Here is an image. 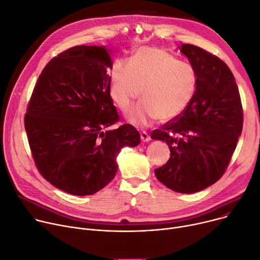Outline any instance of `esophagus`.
Returning a JSON list of instances; mask_svg holds the SVG:
<instances>
[{
	"instance_id": "obj_1",
	"label": "esophagus",
	"mask_w": 260,
	"mask_h": 260,
	"mask_svg": "<svg viewBox=\"0 0 260 260\" xmlns=\"http://www.w3.org/2000/svg\"><path fill=\"white\" fill-rule=\"evenodd\" d=\"M141 140L143 141V142H150V140H151V137H150V135L147 133V132H141Z\"/></svg>"
}]
</instances>
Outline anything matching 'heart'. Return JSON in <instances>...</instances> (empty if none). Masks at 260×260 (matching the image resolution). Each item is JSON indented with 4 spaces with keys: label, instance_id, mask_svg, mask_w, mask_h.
Masks as SVG:
<instances>
[{
    "label": "heart",
    "instance_id": "obj_1",
    "mask_svg": "<svg viewBox=\"0 0 260 260\" xmlns=\"http://www.w3.org/2000/svg\"><path fill=\"white\" fill-rule=\"evenodd\" d=\"M195 89L193 68L156 47L139 48L128 64L116 62L110 72V94L119 109L126 110L136 99H143L126 113L135 127H148L156 118L167 123L178 117L188 108Z\"/></svg>",
    "mask_w": 260,
    "mask_h": 260
}]
</instances>
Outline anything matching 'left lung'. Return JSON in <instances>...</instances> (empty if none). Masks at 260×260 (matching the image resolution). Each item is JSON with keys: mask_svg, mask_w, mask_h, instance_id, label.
Returning <instances> with one entry per match:
<instances>
[{"mask_svg": "<svg viewBox=\"0 0 260 260\" xmlns=\"http://www.w3.org/2000/svg\"><path fill=\"white\" fill-rule=\"evenodd\" d=\"M196 75L188 108L152 132L171 156L154 170L162 185L178 193L202 191L222 176L242 131V106L231 70L220 58L190 44L178 47Z\"/></svg>", "mask_w": 260, "mask_h": 260, "instance_id": "8db88e82", "label": "left lung"}]
</instances>
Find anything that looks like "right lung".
<instances>
[{
    "label": "right lung",
    "mask_w": 260,
    "mask_h": 260,
    "mask_svg": "<svg viewBox=\"0 0 260 260\" xmlns=\"http://www.w3.org/2000/svg\"><path fill=\"white\" fill-rule=\"evenodd\" d=\"M112 60L100 46H75L53 57L40 74L25 115L37 168L57 189L92 195L117 171L116 157L141 136L118 120L110 95Z\"/></svg>",
    "instance_id": "1"
}]
</instances>
